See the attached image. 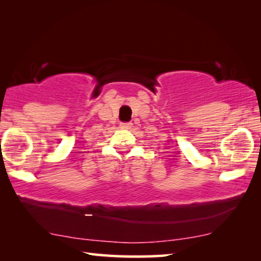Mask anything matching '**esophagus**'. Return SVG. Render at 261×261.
<instances>
[{
    "label": "esophagus",
    "instance_id": "34e87169",
    "mask_svg": "<svg viewBox=\"0 0 261 261\" xmlns=\"http://www.w3.org/2000/svg\"><path fill=\"white\" fill-rule=\"evenodd\" d=\"M132 126H133V123L132 122H121L120 123V127L122 128V129H129V128H132Z\"/></svg>",
    "mask_w": 261,
    "mask_h": 261
}]
</instances>
